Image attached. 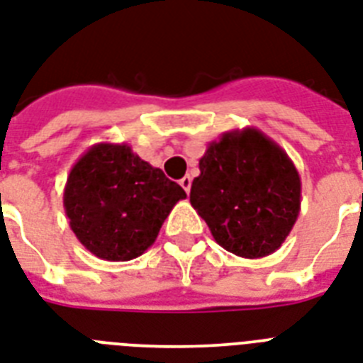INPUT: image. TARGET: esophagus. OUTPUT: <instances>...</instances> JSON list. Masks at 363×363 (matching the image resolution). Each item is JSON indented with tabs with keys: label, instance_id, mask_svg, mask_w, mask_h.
<instances>
[{
	"label": "esophagus",
	"instance_id": "esophagus-1",
	"mask_svg": "<svg viewBox=\"0 0 363 363\" xmlns=\"http://www.w3.org/2000/svg\"><path fill=\"white\" fill-rule=\"evenodd\" d=\"M181 186L186 190V194H190V188H191V177L186 175L181 179Z\"/></svg>",
	"mask_w": 363,
	"mask_h": 363
}]
</instances>
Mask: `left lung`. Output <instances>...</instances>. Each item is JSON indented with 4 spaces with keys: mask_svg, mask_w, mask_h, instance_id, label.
<instances>
[{
    "mask_svg": "<svg viewBox=\"0 0 363 363\" xmlns=\"http://www.w3.org/2000/svg\"><path fill=\"white\" fill-rule=\"evenodd\" d=\"M190 203L222 248L267 257L285 242L300 212L302 182L287 152L248 126L211 141Z\"/></svg>",
    "mask_w": 363,
    "mask_h": 363,
    "instance_id": "left-lung-1",
    "label": "left lung"
}]
</instances>
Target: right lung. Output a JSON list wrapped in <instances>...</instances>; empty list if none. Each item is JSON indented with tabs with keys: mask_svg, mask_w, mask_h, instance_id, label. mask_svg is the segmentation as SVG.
Returning a JSON list of instances; mask_svg holds the SVG:
<instances>
[{
	"mask_svg": "<svg viewBox=\"0 0 363 363\" xmlns=\"http://www.w3.org/2000/svg\"><path fill=\"white\" fill-rule=\"evenodd\" d=\"M184 197L186 191L130 145L96 143L70 169L63 207L76 238L93 255L130 261L151 248Z\"/></svg>",
	"mask_w": 363,
	"mask_h": 363,
	"instance_id": "add662e5",
	"label": "right lung"
}]
</instances>
